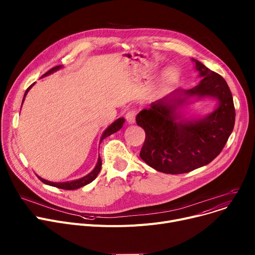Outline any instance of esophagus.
Returning a JSON list of instances; mask_svg holds the SVG:
<instances>
[{
  "instance_id": "obj_1",
  "label": "esophagus",
  "mask_w": 255,
  "mask_h": 255,
  "mask_svg": "<svg viewBox=\"0 0 255 255\" xmlns=\"http://www.w3.org/2000/svg\"><path fill=\"white\" fill-rule=\"evenodd\" d=\"M135 117H136V111L131 110L126 114V120L128 124H134L135 123Z\"/></svg>"
}]
</instances>
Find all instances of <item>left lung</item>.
Wrapping results in <instances>:
<instances>
[{
  "mask_svg": "<svg viewBox=\"0 0 255 255\" xmlns=\"http://www.w3.org/2000/svg\"><path fill=\"white\" fill-rule=\"evenodd\" d=\"M201 78L192 89H176L150 104L136 116L145 131L140 158L157 171L180 174L214 160L226 145L235 125V107L226 80L192 58ZM212 98L217 108L208 115L186 118L182 109L194 101Z\"/></svg>",
  "mask_w": 255,
  "mask_h": 255,
  "instance_id": "left-lung-1",
  "label": "left lung"
}]
</instances>
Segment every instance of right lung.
<instances>
[{"label":"right lung","instance_id":"right-lung-1","mask_svg":"<svg viewBox=\"0 0 255 255\" xmlns=\"http://www.w3.org/2000/svg\"><path fill=\"white\" fill-rule=\"evenodd\" d=\"M62 67H63V65H57V66L53 67V69H51L50 71H48V72H47L45 75H43L42 77H46V76H49V75H51V74H53V73L57 72L58 70L62 69ZM33 85H35V83L31 84L30 86L26 89V91H25V93H24V96H23V99H22V104H23V101H24V99H25V96H26L27 92L30 90V88L33 86ZM124 123H125V119H124V118H119V119H117V120H116L115 122H113V123L104 131L103 135H101V137H100L99 144L101 143V141H103L106 137L110 136V135H112L113 133H116L117 131L120 130V129L123 127V124H124ZM100 169H101V159H100V157L98 156L97 163H96V165H95L93 170H92L90 173H88L87 175H85L84 177H81V178H79V179H75V180H71V181H65V182H53V181L46 180V179H44V178H42V177H40V176H38V177H39L40 180H41L42 182H44L45 184H48V185H51V186H55V188H58V189L71 191V190L80 189V188H82V186H84V185H86V184L92 182V181L96 178V176L98 175V173L100 172Z\"/></svg>","mask_w":255,"mask_h":255}]
</instances>
